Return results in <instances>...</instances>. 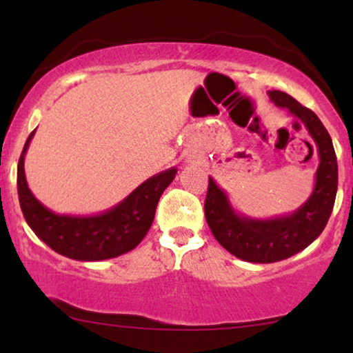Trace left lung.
<instances>
[{
    "label": "left lung",
    "instance_id": "left-lung-1",
    "mask_svg": "<svg viewBox=\"0 0 353 353\" xmlns=\"http://www.w3.org/2000/svg\"><path fill=\"white\" fill-rule=\"evenodd\" d=\"M268 98L303 123L315 143L320 163L308 199L291 214L270 219L241 214L231 204L228 192L209 176L204 209L212 234L234 257L252 263L279 262L308 248L325 230L337 192V159L321 120L283 91H268Z\"/></svg>",
    "mask_w": 353,
    "mask_h": 353
}]
</instances>
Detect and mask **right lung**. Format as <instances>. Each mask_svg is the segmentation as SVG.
Wrapping results in <instances>:
<instances>
[{"label":"right lung","instance_id":"obj_1","mask_svg":"<svg viewBox=\"0 0 353 353\" xmlns=\"http://www.w3.org/2000/svg\"><path fill=\"white\" fill-rule=\"evenodd\" d=\"M37 130L27 138L17 165V192L27 225L43 243L80 262H98L133 250L151 228L157 202L173 181L176 167L156 173L110 209L91 215L57 214L33 196L26 178L27 149Z\"/></svg>","mask_w":353,"mask_h":353}]
</instances>
